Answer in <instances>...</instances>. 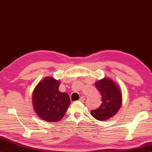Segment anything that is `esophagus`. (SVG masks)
<instances>
[{
  "instance_id": "34e87169",
  "label": "esophagus",
  "mask_w": 152,
  "mask_h": 152,
  "mask_svg": "<svg viewBox=\"0 0 152 152\" xmlns=\"http://www.w3.org/2000/svg\"><path fill=\"white\" fill-rule=\"evenodd\" d=\"M85 100H86V98H85L84 96H82L80 98L79 101H80V102H84Z\"/></svg>"
}]
</instances>
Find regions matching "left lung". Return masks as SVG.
<instances>
[{
  "instance_id": "1",
  "label": "left lung",
  "mask_w": 152,
  "mask_h": 152,
  "mask_svg": "<svg viewBox=\"0 0 152 152\" xmlns=\"http://www.w3.org/2000/svg\"><path fill=\"white\" fill-rule=\"evenodd\" d=\"M102 96V103L99 108L91 110V115L97 120H107L115 115L121 107L122 95L121 89L110 78H104L95 83Z\"/></svg>"
}]
</instances>
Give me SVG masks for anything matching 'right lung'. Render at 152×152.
<instances>
[{"instance_id": "1", "label": "right lung", "mask_w": 152, "mask_h": 152, "mask_svg": "<svg viewBox=\"0 0 152 152\" xmlns=\"http://www.w3.org/2000/svg\"><path fill=\"white\" fill-rule=\"evenodd\" d=\"M59 80L48 77L34 88L32 103L36 113L42 120L52 123L59 121L70 105L68 94L59 91Z\"/></svg>"}]
</instances>
